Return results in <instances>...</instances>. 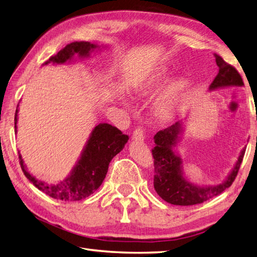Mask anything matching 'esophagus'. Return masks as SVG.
Wrapping results in <instances>:
<instances>
[{
	"instance_id": "34e87169",
	"label": "esophagus",
	"mask_w": 257,
	"mask_h": 257,
	"mask_svg": "<svg viewBox=\"0 0 257 257\" xmlns=\"http://www.w3.org/2000/svg\"><path fill=\"white\" fill-rule=\"evenodd\" d=\"M133 139L135 141H144L145 136H144V130L141 128H137L133 134Z\"/></svg>"
}]
</instances>
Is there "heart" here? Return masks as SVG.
<instances>
[{"label":"heart","instance_id":"heart-1","mask_svg":"<svg viewBox=\"0 0 257 257\" xmlns=\"http://www.w3.org/2000/svg\"><path fill=\"white\" fill-rule=\"evenodd\" d=\"M168 78V68L160 66L150 73L147 77L138 81L135 90L140 95H148L161 87L166 83ZM185 88H187V83H185L184 79L179 78L172 80L166 87V89L162 91V94L158 98L156 102L157 116L161 119L170 118L178 110L180 105H181Z\"/></svg>","mask_w":257,"mask_h":257}]
</instances>
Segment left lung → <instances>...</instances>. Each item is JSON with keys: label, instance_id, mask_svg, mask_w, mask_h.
Instances as JSON below:
<instances>
[{"label": "left lung", "instance_id": "1", "mask_svg": "<svg viewBox=\"0 0 257 257\" xmlns=\"http://www.w3.org/2000/svg\"><path fill=\"white\" fill-rule=\"evenodd\" d=\"M215 62L219 66V73L212 81L209 89L215 90L230 86H243V79L237 70L224 62L215 54ZM183 122L178 121L167 129L160 130L154 137L155 148L152 156L155 159L154 187L158 195L168 203L174 205H194L219 195L225 189L230 188L238 172L245 148L239 154L235 166L223 182L212 185H198L185 178L183 163L174 147L181 139Z\"/></svg>", "mask_w": 257, "mask_h": 257}]
</instances>
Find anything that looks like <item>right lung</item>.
<instances>
[{
	"mask_svg": "<svg viewBox=\"0 0 257 257\" xmlns=\"http://www.w3.org/2000/svg\"><path fill=\"white\" fill-rule=\"evenodd\" d=\"M99 46L90 42H74L65 46L56 55L52 56L44 65L65 64L72 62L75 55L80 58L89 57L90 53ZM19 105L15 111V133L18 132ZM129 137L109 123H99L92 129L88 140L81 151L78 161L69 172L68 176L58 183H46L35 178L27 170L24 160L19 152L21 168L25 177L51 198L62 201H79L92 194L100 187L106 178L109 163L112 158L118 155L127 144Z\"/></svg>",
	"mask_w": 257,
	"mask_h": 257,
	"instance_id": "right-lung-1",
	"label": "right lung"
}]
</instances>
